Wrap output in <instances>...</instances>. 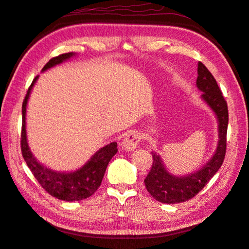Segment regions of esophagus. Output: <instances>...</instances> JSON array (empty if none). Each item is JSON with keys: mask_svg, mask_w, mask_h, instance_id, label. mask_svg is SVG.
<instances>
[{"mask_svg": "<svg viewBox=\"0 0 249 249\" xmlns=\"http://www.w3.org/2000/svg\"><path fill=\"white\" fill-rule=\"evenodd\" d=\"M142 140V136L139 132H130V133L124 137V140L121 143V147L124 149L125 151H133L134 149L139 145V142Z\"/></svg>", "mask_w": 249, "mask_h": 249, "instance_id": "obj_1", "label": "esophagus"}]
</instances>
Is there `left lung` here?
Segmentation results:
<instances>
[{"label": "left lung", "instance_id": "obj_1", "mask_svg": "<svg viewBox=\"0 0 249 249\" xmlns=\"http://www.w3.org/2000/svg\"><path fill=\"white\" fill-rule=\"evenodd\" d=\"M196 86L201 93L202 101L211 108L218 124V142L216 150L201 168L184 176L169 173L156 152L152 153V167L145 179L146 189L154 199L162 203L184 202L196 196L222 166L226 154V137L228 128V107L216 80L202 63H198Z\"/></svg>", "mask_w": 249, "mask_h": 249}]
</instances>
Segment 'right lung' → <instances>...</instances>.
I'll use <instances>...</instances> for the list:
<instances>
[{
    "label": "right lung",
    "instance_id": "add662e5",
    "mask_svg": "<svg viewBox=\"0 0 249 249\" xmlns=\"http://www.w3.org/2000/svg\"><path fill=\"white\" fill-rule=\"evenodd\" d=\"M75 53L70 52L53 57L42 68V72L64 62H67L68 59L75 56ZM38 78H39V75H37L34 81L32 82L23 104H22V156H23L27 166L37 181L50 195L65 201H80L86 199V198L93 195V193L100 186L109 161L118 151L117 142H113L100 148L97 152L93 153V156L82 167L72 171L54 170L38 161L34 154L32 153L29 142H27L25 117L27 101H29L31 91Z\"/></svg>",
    "mask_w": 249,
    "mask_h": 249
}]
</instances>
